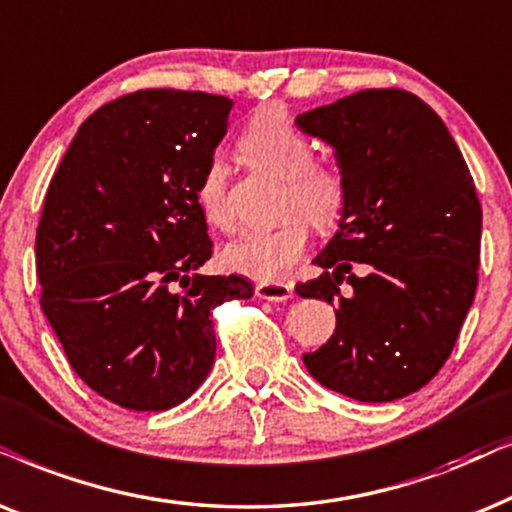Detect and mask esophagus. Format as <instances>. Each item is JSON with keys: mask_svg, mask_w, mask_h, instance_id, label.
I'll use <instances>...</instances> for the list:
<instances>
[{"mask_svg": "<svg viewBox=\"0 0 512 512\" xmlns=\"http://www.w3.org/2000/svg\"><path fill=\"white\" fill-rule=\"evenodd\" d=\"M256 296L263 301H289L294 296V287L287 282H258L256 284Z\"/></svg>", "mask_w": 512, "mask_h": 512, "instance_id": "obj_1", "label": "esophagus"}]
</instances>
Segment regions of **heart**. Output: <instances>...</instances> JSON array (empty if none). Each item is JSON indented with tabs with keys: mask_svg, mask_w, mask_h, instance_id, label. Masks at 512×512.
<instances>
[{
	"mask_svg": "<svg viewBox=\"0 0 512 512\" xmlns=\"http://www.w3.org/2000/svg\"><path fill=\"white\" fill-rule=\"evenodd\" d=\"M244 157L284 181V209L298 211L275 228L249 230L225 244L223 263L232 272L261 282H282L308 247V218L315 228L329 230L341 221L345 185L334 169L315 164V148L280 108H265L251 119L240 138ZM228 171L221 157L209 159L197 183V207L211 228L228 230Z\"/></svg>",
	"mask_w": 512,
	"mask_h": 512,
	"instance_id": "obj_1",
	"label": "heart"
}]
</instances>
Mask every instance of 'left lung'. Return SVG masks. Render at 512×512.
Masks as SVG:
<instances>
[{
	"label": "left lung",
	"instance_id": "8db88e82",
	"mask_svg": "<svg viewBox=\"0 0 512 512\" xmlns=\"http://www.w3.org/2000/svg\"><path fill=\"white\" fill-rule=\"evenodd\" d=\"M296 126L331 145L345 185L338 228L313 258L322 275L296 287L336 305L334 334L303 364L357 402L400 400L442 369L473 305L482 235L473 176L447 124L409 91H357Z\"/></svg>",
	"mask_w": 512,
	"mask_h": 512
}]
</instances>
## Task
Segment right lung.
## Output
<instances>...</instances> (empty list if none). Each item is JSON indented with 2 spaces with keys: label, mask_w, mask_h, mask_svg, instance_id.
I'll use <instances>...</instances> for the list:
<instances>
[{
  "label": "right lung",
  "mask_w": 512,
  "mask_h": 512,
  "mask_svg": "<svg viewBox=\"0 0 512 512\" xmlns=\"http://www.w3.org/2000/svg\"><path fill=\"white\" fill-rule=\"evenodd\" d=\"M232 101L148 89L79 126L37 228L42 313L77 376L134 411L176 407L214 364L211 310L249 298L247 277L202 275L211 258L197 183Z\"/></svg>",
  "instance_id": "1"
}]
</instances>
